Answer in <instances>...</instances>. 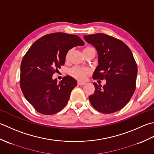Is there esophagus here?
<instances>
[{
  "label": "esophagus",
  "mask_w": 154,
  "mask_h": 154,
  "mask_svg": "<svg viewBox=\"0 0 154 154\" xmlns=\"http://www.w3.org/2000/svg\"><path fill=\"white\" fill-rule=\"evenodd\" d=\"M78 84L80 86H82L84 84H85V82H82V81H78Z\"/></svg>",
  "instance_id": "1"
}]
</instances>
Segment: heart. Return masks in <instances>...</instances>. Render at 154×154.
<instances>
[{
  "mask_svg": "<svg viewBox=\"0 0 154 154\" xmlns=\"http://www.w3.org/2000/svg\"><path fill=\"white\" fill-rule=\"evenodd\" d=\"M90 47H87L86 48H88ZM85 48V49H86ZM69 53H67L66 54V59L68 58ZM89 72V70H88L87 68H80L78 66H75L72 68L70 70V74L72 76L75 77L77 79L79 80H83L84 78L86 77V74Z\"/></svg>",
  "mask_w": 154,
  "mask_h": 154,
  "instance_id": "1",
  "label": "heart"
}]
</instances>
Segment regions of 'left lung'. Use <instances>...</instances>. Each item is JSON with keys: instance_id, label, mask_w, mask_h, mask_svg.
I'll use <instances>...</instances> for the list:
<instances>
[{"instance_id": "1", "label": "left lung", "mask_w": 154, "mask_h": 154, "mask_svg": "<svg viewBox=\"0 0 154 154\" xmlns=\"http://www.w3.org/2000/svg\"><path fill=\"white\" fill-rule=\"evenodd\" d=\"M98 52V63L92 78L104 79L105 85L94 83V93L89 96L96 110L111 114L123 108L136 90L137 67L132 52L124 42L103 33L84 35Z\"/></svg>"}]
</instances>
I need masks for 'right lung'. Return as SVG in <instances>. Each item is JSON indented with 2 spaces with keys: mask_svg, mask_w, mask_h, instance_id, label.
<instances>
[{
  "mask_svg": "<svg viewBox=\"0 0 154 154\" xmlns=\"http://www.w3.org/2000/svg\"><path fill=\"white\" fill-rule=\"evenodd\" d=\"M84 45L78 36L55 32L38 39L24 55L20 65V88L38 112L54 114L67 104L77 81L66 76L58 83L52 75L64 64L68 51Z\"/></svg>",
  "mask_w": 154,
  "mask_h": 154,
  "instance_id": "obj_1",
  "label": "right lung"
}]
</instances>
